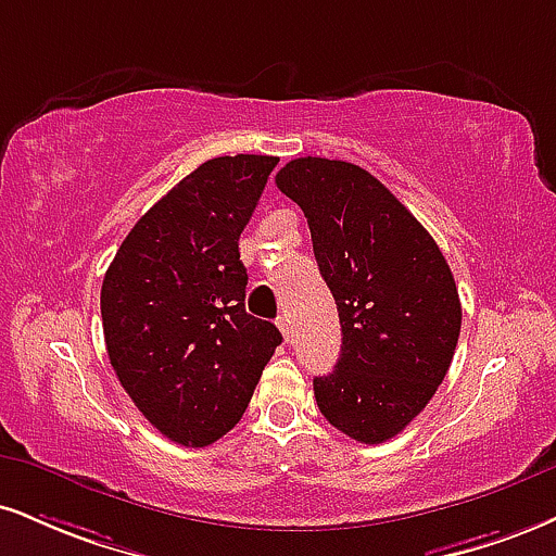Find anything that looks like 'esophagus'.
I'll return each mask as SVG.
<instances>
[{
	"label": "esophagus",
	"mask_w": 556,
	"mask_h": 556,
	"mask_svg": "<svg viewBox=\"0 0 556 556\" xmlns=\"http://www.w3.org/2000/svg\"><path fill=\"white\" fill-rule=\"evenodd\" d=\"M277 326H279V331H282V337L287 339V342H290V337H292L290 318H287V316H279V318H277Z\"/></svg>",
	"instance_id": "34e87169"
}]
</instances>
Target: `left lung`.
Here are the masks:
<instances>
[{"mask_svg": "<svg viewBox=\"0 0 556 556\" xmlns=\"http://www.w3.org/2000/svg\"><path fill=\"white\" fill-rule=\"evenodd\" d=\"M274 180L305 212L342 324V357L313 378L318 409L357 443H386L430 404L451 367L460 333L451 266L417 217L359 165L298 157Z\"/></svg>", "mask_w": 556, "mask_h": 556, "instance_id": "1", "label": "left lung"}]
</instances>
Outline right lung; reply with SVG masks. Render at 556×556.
<instances>
[{
  "label": "right lung",
  "instance_id": "1",
  "mask_svg": "<svg viewBox=\"0 0 556 556\" xmlns=\"http://www.w3.org/2000/svg\"><path fill=\"white\" fill-rule=\"evenodd\" d=\"M279 157L199 165L150 206L105 271L100 316L124 391L165 438L204 447L240 422L282 344L245 313L238 240Z\"/></svg>",
  "mask_w": 556,
  "mask_h": 556
}]
</instances>
